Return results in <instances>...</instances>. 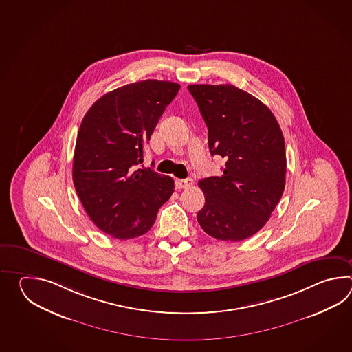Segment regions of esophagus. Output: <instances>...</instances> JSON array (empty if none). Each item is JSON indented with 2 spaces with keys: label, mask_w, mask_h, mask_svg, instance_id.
<instances>
[{
  "label": "esophagus",
  "mask_w": 352,
  "mask_h": 352,
  "mask_svg": "<svg viewBox=\"0 0 352 352\" xmlns=\"http://www.w3.org/2000/svg\"><path fill=\"white\" fill-rule=\"evenodd\" d=\"M192 185V179H176L177 188H187Z\"/></svg>",
  "instance_id": "esophagus-1"
}]
</instances>
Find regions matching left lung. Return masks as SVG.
Instances as JSON below:
<instances>
[{"mask_svg": "<svg viewBox=\"0 0 352 352\" xmlns=\"http://www.w3.org/2000/svg\"><path fill=\"white\" fill-rule=\"evenodd\" d=\"M187 88L208 126L211 156L226 161L221 176L199 181L205 205L197 221L215 239H247L267 224L285 191L282 129L267 105L232 84Z\"/></svg>", "mask_w": 352, "mask_h": 352, "instance_id": "8db88e82", "label": "left lung"}]
</instances>
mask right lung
Segmentation results:
<instances>
[{"instance_id": "add662e5", "label": "right lung", "mask_w": 352, "mask_h": 352, "mask_svg": "<svg viewBox=\"0 0 352 352\" xmlns=\"http://www.w3.org/2000/svg\"><path fill=\"white\" fill-rule=\"evenodd\" d=\"M177 82L147 79L112 90L84 116L75 143L73 182L90 220L116 239L150 230L173 194V179L140 167Z\"/></svg>"}]
</instances>
